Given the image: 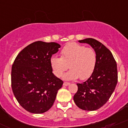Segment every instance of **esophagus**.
Returning <instances> with one entry per match:
<instances>
[{
	"label": "esophagus",
	"mask_w": 128,
	"mask_h": 128,
	"mask_svg": "<svg viewBox=\"0 0 128 128\" xmlns=\"http://www.w3.org/2000/svg\"><path fill=\"white\" fill-rule=\"evenodd\" d=\"M70 83L68 82H64V86H69Z\"/></svg>",
	"instance_id": "1"
}]
</instances>
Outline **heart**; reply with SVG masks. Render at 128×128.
<instances>
[{"instance_id": "b5f03b06", "label": "heart", "mask_w": 128, "mask_h": 128, "mask_svg": "<svg viewBox=\"0 0 128 128\" xmlns=\"http://www.w3.org/2000/svg\"><path fill=\"white\" fill-rule=\"evenodd\" d=\"M61 57L53 56L50 62L53 73L60 78L65 71L70 70L64 75L67 80H76L80 78L84 80L93 73L97 63V54L93 48L85 47L76 42L66 45L61 50Z\"/></svg>"}]
</instances>
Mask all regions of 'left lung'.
Listing matches in <instances>:
<instances>
[{
    "label": "left lung",
    "instance_id": "1",
    "mask_svg": "<svg viewBox=\"0 0 128 128\" xmlns=\"http://www.w3.org/2000/svg\"><path fill=\"white\" fill-rule=\"evenodd\" d=\"M94 49L97 63L93 73L85 82L78 83L73 100L80 108L94 111L102 107L111 97L118 82L117 64L110 50L92 38L79 40Z\"/></svg>",
    "mask_w": 128,
    "mask_h": 128
}]
</instances>
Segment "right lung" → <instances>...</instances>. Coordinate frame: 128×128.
Segmentation results:
<instances>
[{"instance_id": "right-lung-1", "label": "right lung", "mask_w": 128, "mask_h": 128, "mask_svg": "<svg viewBox=\"0 0 128 128\" xmlns=\"http://www.w3.org/2000/svg\"><path fill=\"white\" fill-rule=\"evenodd\" d=\"M60 47L56 42L36 41L16 57L12 67V88L16 99L26 111L42 113L54 103L64 82L52 73L50 60Z\"/></svg>"}]
</instances>
